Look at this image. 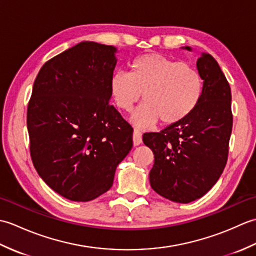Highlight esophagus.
<instances>
[{
    "label": "esophagus",
    "instance_id": "34e87169",
    "mask_svg": "<svg viewBox=\"0 0 256 256\" xmlns=\"http://www.w3.org/2000/svg\"><path fill=\"white\" fill-rule=\"evenodd\" d=\"M133 143L134 145H140L142 143V133H140L138 130H134L133 132Z\"/></svg>",
    "mask_w": 256,
    "mask_h": 256
}]
</instances>
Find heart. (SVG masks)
<instances>
[{
  "label": "heart",
  "mask_w": 256,
  "mask_h": 256,
  "mask_svg": "<svg viewBox=\"0 0 256 256\" xmlns=\"http://www.w3.org/2000/svg\"><path fill=\"white\" fill-rule=\"evenodd\" d=\"M116 106L131 111L143 94L144 104L134 114L138 125H172L182 121L199 104L204 79L189 62H178L158 52L144 54L130 64V72H118L110 80Z\"/></svg>",
  "instance_id": "obj_1"
}]
</instances>
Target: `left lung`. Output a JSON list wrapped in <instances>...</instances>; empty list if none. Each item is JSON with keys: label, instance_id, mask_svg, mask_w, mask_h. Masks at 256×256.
Instances as JSON below:
<instances>
[{"label": "left lung", "instance_id": "1", "mask_svg": "<svg viewBox=\"0 0 256 256\" xmlns=\"http://www.w3.org/2000/svg\"><path fill=\"white\" fill-rule=\"evenodd\" d=\"M197 68L204 79L197 108L182 121L143 135L155 157L150 172L152 188L180 204L202 197L218 182L232 132L231 88L226 76L210 54L198 58Z\"/></svg>", "mask_w": 256, "mask_h": 256}]
</instances>
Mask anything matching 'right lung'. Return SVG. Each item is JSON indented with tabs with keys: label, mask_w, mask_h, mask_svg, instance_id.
I'll use <instances>...</instances> for the list:
<instances>
[{
	"label": "right lung",
	"mask_w": 256,
	"mask_h": 256,
	"mask_svg": "<svg viewBox=\"0 0 256 256\" xmlns=\"http://www.w3.org/2000/svg\"><path fill=\"white\" fill-rule=\"evenodd\" d=\"M116 47L79 42L44 64L27 106L30 157L62 197L90 201L106 192L132 150L133 128L110 104Z\"/></svg>",
	"instance_id": "1"
}]
</instances>
